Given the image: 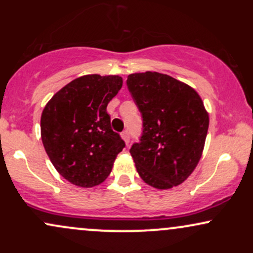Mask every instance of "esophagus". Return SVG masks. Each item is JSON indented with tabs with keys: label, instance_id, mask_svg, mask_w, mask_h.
Returning a JSON list of instances; mask_svg holds the SVG:
<instances>
[{
	"label": "esophagus",
	"instance_id": "obj_1",
	"mask_svg": "<svg viewBox=\"0 0 253 253\" xmlns=\"http://www.w3.org/2000/svg\"><path fill=\"white\" fill-rule=\"evenodd\" d=\"M121 136H123V139L125 140V143H126V145H128V143H129V133H128V130H124V132L121 133Z\"/></svg>",
	"mask_w": 253,
	"mask_h": 253
}]
</instances>
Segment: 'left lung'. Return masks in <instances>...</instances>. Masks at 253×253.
<instances>
[{"label":"left lung","instance_id":"8db88e82","mask_svg":"<svg viewBox=\"0 0 253 253\" xmlns=\"http://www.w3.org/2000/svg\"><path fill=\"white\" fill-rule=\"evenodd\" d=\"M143 117L140 143L129 152L145 183L170 189L191 175L205 147L210 118L200 95L188 84L159 72L127 77Z\"/></svg>","mask_w":253,"mask_h":253}]
</instances>
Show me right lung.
<instances>
[{
    "mask_svg": "<svg viewBox=\"0 0 253 253\" xmlns=\"http://www.w3.org/2000/svg\"><path fill=\"white\" fill-rule=\"evenodd\" d=\"M121 86L120 76L85 75L56 92L42 110L40 128L46 153L58 172L77 187L101 184L125 147L107 113Z\"/></svg>",
    "mask_w": 253,
    "mask_h": 253,
    "instance_id": "1",
    "label": "right lung"
}]
</instances>
